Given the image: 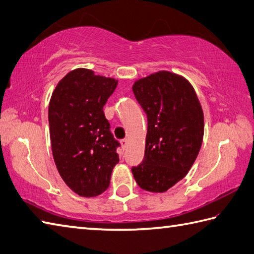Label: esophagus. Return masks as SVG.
Masks as SVG:
<instances>
[{"instance_id":"34e87169","label":"esophagus","mask_w":254,"mask_h":254,"mask_svg":"<svg viewBox=\"0 0 254 254\" xmlns=\"http://www.w3.org/2000/svg\"><path fill=\"white\" fill-rule=\"evenodd\" d=\"M127 138H123V140H121V145L123 147V150H126L127 146Z\"/></svg>"}]
</instances>
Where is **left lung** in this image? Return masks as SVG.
<instances>
[{"label":"left lung","instance_id":"8db88e82","mask_svg":"<svg viewBox=\"0 0 254 254\" xmlns=\"http://www.w3.org/2000/svg\"><path fill=\"white\" fill-rule=\"evenodd\" d=\"M132 89L147 117L145 154L132 174L142 190L164 192L186 176L199 153L202 109L191 84L170 71L140 79Z\"/></svg>","mask_w":254,"mask_h":254}]
</instances>
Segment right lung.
<instances>
[{"label":"right lung","mask_w":254,"mask_h":254,"mask_svg":"<svg viewBox=\"0 0 254 254\" xmlns=\"http://www.w3.org/2000/svg\"><path fill=\"white\" fill-rule=\"evenodd\" d=\"M118 81L74 69L64 76L49 102L48 121L56 167L78 195L93 197L110 185L120 146L110 130L103 107Z\"/></svg>","instance_id":"add662e5"}]
</instances>
